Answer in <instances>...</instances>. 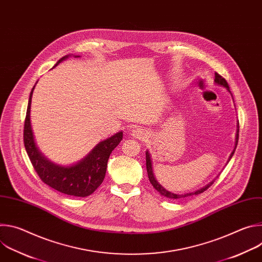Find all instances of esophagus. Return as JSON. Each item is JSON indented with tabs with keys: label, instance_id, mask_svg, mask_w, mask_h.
<instances>
[{
	"label": "esophagus",
	"instance_id": "1",
	"mask_svg": "<svg viewBox=\"0 0 262 262\" xmlns=\"http://www.w3.org/2000/svg\"><path fill=\"white\" fill-rule=\"evenodd\" d=\"M132 136L137 139H144L147 137V133L140 127H136L135 129L132 130Z\"/></svg>",
	"mask_w": 262,
	"mask_h": 262
}]
</instances>
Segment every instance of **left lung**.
Returning a JSON list of instances; mask_svg holds the SVG:
<instances>
[{
    "label": "left lung",
    "mask_w": 262,
    "mask_h": 262,
    "mask_svg": "<svg viewBox=\"0 0 262 262\" xmlns=\"http://www.w3.org/2000/svg\"><path fill=\"white\" fill-rule=\"evenodd\" d=\"M214 83H215V85H219V86H221V87H224L225 89H227V91L231 94L230 88H229L228 83L226 82V80L224 79V78H222V77L220 76V74L216 73V72L214 73ZM231 95H232V94H231ZM238 128H239V127H238V123H237V130H236V137H235V146H234L233 151L231 152V155H230V157H229V159H228V162H229V161L231 160V158L233 157L234 151H235V149H236V146H237V142H238V132H239ZM228 162H227V163H228ZM146 168H147L148 178H149V180H150V182H151L154 188L161 194V196L166 197V198H169V199H182V198L190 197V196H193V195H199V194L203 193L204 191H206V190L209 188V186L213 183V181L215 180V178H214V179L211 180L209 183H207L206 185H204L203 188H201V189H199V190H197V191H195V192L185 193V194H175V193H172V192H170V191H167V190L164 188V186H162V185L158 182V180L156 179V176H155L154 170H152V161H151V157H150V155H149L148 151H146Z\"/></svg>",
    "instance_id": "obj_1"
}]
</instances>
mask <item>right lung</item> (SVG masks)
<instances>
[{"mask_svg": "<svg viewBox=\"0 0 262 262\" xmlns=\"http://www.w3.org/2000/svg\"><path fill=\"white\" fill-rule=\"evenodd\" d=\"M70 55L62 57L54 67L66 60ZM81 56H74L78 58ZM33 87L27 108L24 127V143L29 159L40 179L56 191L73 197H87L94 193L103 181L106 172L107 161L112 151L121 142L123 132L99 142L92 150L81 161L69 166L53 163L37 147L31 126V101Z\"/></svg>", "mask_w": 262, "mask_h": 262, "instance_id": "obj_1", "label": "right lung"}]
</instances>
